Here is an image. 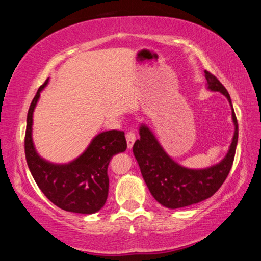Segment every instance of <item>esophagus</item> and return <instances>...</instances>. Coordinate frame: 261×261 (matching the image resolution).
I'll use <instances>...</instances> for the list:
<instances>
[{"mask_svg": "<svg viewBox=\"0 0 261 261\" xmlns=\"http://www.w3.org/2000/svg\"><path fill=\"white\" fill-rule=\"evenodd\" d=\"M126 144H127V148H132L134 146L135 141H136V134L134 131H127L126 134Z\"/></svg>", "mask_w": 261, "mask_h": 261, "instance_id": "34e87169", "label": "esophagus"}]
</instances>
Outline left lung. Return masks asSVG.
Wrapping results in <instances>:
<instances>
[{"instance_id": "obj_1", "label": "left lung", "mask_w": 261, "mask_h": 261, "mask_svg": "<svg viewBox=\"0 0 261 261\" xmlns=\"http://www.w3.org/2000/svg\"><path fill=\"white\" fill-rule=\"evenodd\" d=\"M207 88L220 92L231 106V116L235 132L227 155L216 165L204 169H190L175 162L159 144L155 136L146 125L139 129L140 139L136 140L134 154L141 175L159 204L167 208H180L197 204L213 196L226 180L235 158L238 124L228 91L215 76L205 70Z\"/></svg>"}]
</instances>
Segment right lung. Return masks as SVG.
Segmentation results:
<instances>
[{
	"instance_id": "1",
	"label": "right lung",
	"mask_w": 261,
	"mask_h": 261,
	"mask_svg": "<svg viewBox=\"0 0 261 261\" xmlns=\"http://www.w3.org/2000/svg\"><path fill=\"white\" fill-rule=\"evenodd\" d=\"M48 79L39 87L28 113L25 134V156L35 183L53 204L79 214L100 211L108 197V165L115 154L124 152L126 140L123 131L110 130L95 136L86 151L65 165L46 161L37 153L32 140L33 112L40 92Z\"/></svg>"
}]
</instances>
